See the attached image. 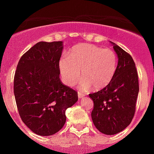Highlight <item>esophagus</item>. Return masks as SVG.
Listing matches in <instances>:
<instances>
[{
  "label": "esophagus",
  "instance_id": "34e87169",
  "mask_svg": "<svg viewBox=\"0 0 154 154\" xmlns=\"http://www.w3.org/2000/svg\"><path fill=\"white\" fill-rule=\"evenodd\" d=\"M77 94H78V97H79V98H82V97H84V94H82L81 92H78Z\"/></svg>",
  "mask_w": 154,
  "mask_h": 154
}]
</instances>
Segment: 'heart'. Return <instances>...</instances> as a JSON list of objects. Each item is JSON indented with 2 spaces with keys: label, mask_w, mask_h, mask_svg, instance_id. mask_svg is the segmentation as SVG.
<instances>
[{
  "label": "heart",
  "mask_w": 154,
  "mask_h": 154,
  "mask_svg": "<svg viewBox=\"0 0 154 154\" xmlns=\"http://www.w3.org/2000/svg\"><path fill=\"white\" fill-rule=\"evenodd\" d=\"M117 65L116 53L110 49H103L92 44L75 45L59 61V68L64 83L73 86L80 77L79 86L83 90L93 86L94 89H104L113 78Z\"/></svg>",
  "instance_id": "1"
}]
</instances>
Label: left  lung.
<instances>
[{"label":"left lung","mask_w":154,"mask_h":154,"mask_svg":"<svg viewBox=\"0 0 154 154\" xmlns=\"http://www.w3.org/2000/svg\"><path fill=\"white\" fill-rule=\"evenodd\" d=\"M111 44L118 57L113 78L105 88L89 94L94 101L93 122L106 135L118 134L131 123L139 92L138 75L133 58L117 45Z\"/></svg>","instance_id":"obj_1"}]
</instances>
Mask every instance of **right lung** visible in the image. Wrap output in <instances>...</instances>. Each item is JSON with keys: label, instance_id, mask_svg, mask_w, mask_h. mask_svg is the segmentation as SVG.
Returning a JSON list of instances; mask_svg holds the SVG:
<instances>
[{"label": "right lung", "instance_id": "1", "mask_svg": "<svg viewBox=\"0 0 154 154\" xmlns=\"http://www.w3.org/2000/svg\"><path fill=\"white\" fill-rule=\"evenodd\" d=\"M62 42H41L20 57L14 76V96L22 122L34 134L51 136L66 121L65 110L78 100L77 91L60 80Z\"/></svg>", "mask_w": 154, "mask_h": 154}]
</instances>
